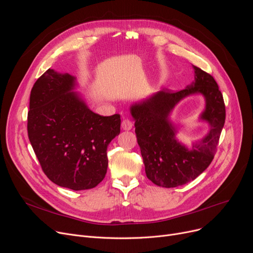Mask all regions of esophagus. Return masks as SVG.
Returning <instances> with one entry per match:
<instances>
[{
  "label": "esophagus",
  "mask_w": 253,
  "mask_h": 253,
  "mask_svg": "<svg viewBox=\"0 0 253 253\" xmlns=\"http://www.w3.org/2000/svg\"><path fill=\"white\" fill-rule=\"evenodd\" d=\"M133 127V123H132L129 119H124L122 122V129L123 130H131Z\"/></svg>",
  "instance_id": "1"
}]
</instances>
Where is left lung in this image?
Masks as SVG:
<instances>
[{"instance_id": "1", "label": "left lung", "mask_w": 253, "mask_h": 253, "mask_svg": "<svg viewBox=\"0 0 253 253\" xmlns=\"http://www.w3.org/2000/svg\"><path fill=\"white\" fill-rule=\"evenodd\" d=\"M195 80L177 92L167 89L134 102L130 114L145 173L159 187L175 188L194 180L210 165L224 125L225 108L218 85L211 75L193 65ZM201 94L206 108L199 119L209 123V133L189 148L176 137L178 127L169 120L175 105L185 97Z\"/></svg>"}]
</instances>
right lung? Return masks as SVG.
I'll list each match as a JSON object with an SVG mask.
<instances>
[{"label":"right lung","mask_w":253,"mask_h":253,"mask_svg":"<svg viewBox=\"0 0 253 253\" xmlns=\"http://www.w3.org/2000/svg\"><path fill=\"white\" fill-rule=\"evenodd\" d=\"M76 77L47 70L30 96L28 133L47 177L59 187L95 188L108 169L106 150L120 133L121 119L93 113L77 87Z\"/></svg>","instance_id":"1"}]
</instances>
